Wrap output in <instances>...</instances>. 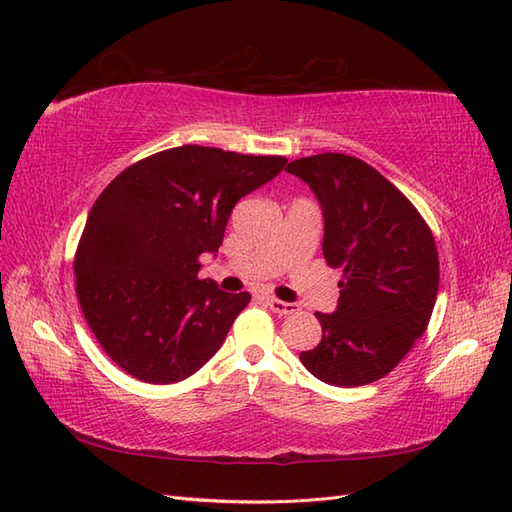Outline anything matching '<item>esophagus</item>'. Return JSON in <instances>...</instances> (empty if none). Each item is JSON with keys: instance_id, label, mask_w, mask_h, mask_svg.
I'll list each match as a JSON object with an SVG mask.
<instances>
[{"instance_id": "obj_1", "label": "esophagus", "mask_w": 512, "mask_h": 512, "mask_svg": "<svg viewBox=\"0 0 512 512\" xmlns=\"http://www.w3.org/2000/svg\"><path fill=\"white\" fill-rule=\"evenodd\" d=\"M268 305L274 313H279V316H290V313L296 311V305L283 303V300H279V298H268Z\"/></svg>"}]
</instances>
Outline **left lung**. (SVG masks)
Wrapping results in <instances>:
<instances>
[{
	"mask_svg": "<svg viewBox=\"0 0 512 512\" xmlns=\"http://www.w3.org/2000/svg\"><path fill=\"white\" fill-rule=\"evenodd\" d=\"M324 214L326 264L344 268L335 313H316L322 339L300 352L322 383L361 387L387 376L424 335L439 290L432 231L376 168L344 153L287 164Z\"/></svg>",
	"mask_w": 512,
	"mask_h": 512,
	"instance_id": "left-lung-1",
	"label": "left lung"
}]
</instances>
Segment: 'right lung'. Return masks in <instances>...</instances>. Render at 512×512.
<instances>
[{
	"label": "right lung",
	"instance_id": "right-lung-1",
	"mask_svg": "<svg viewBox=\"0 0 512 512\" xmlns=\"http://www.w3.org/2000/svg\"><path fill=\"white\" fill-rule=\"evenodd\" d=\"M281 155L166 149L127 166L90 209L75 292L106 355L138 381H183L212 359L251 294L199 279L242 196L277 177Z\"/></svg>",
	"mask_w": 512,
	"mask_h": 512
}]
</instances>
